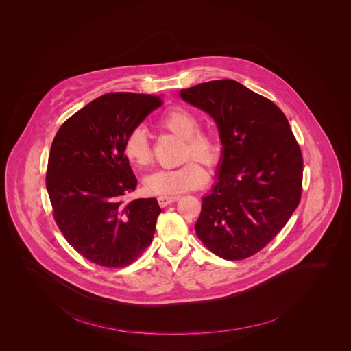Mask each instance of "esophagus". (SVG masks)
Masks as SVG:
<instances>
[{"mask_svg": "<svg viewBox=\"0 0 351 351\" xmlns=\"http://www.w3.org/2000/svg\"><path fill=\"white\" fill-rule=\"evenodd\" d=\"M179 199L178 195H160L157 198V201L160 203V207H166L171 203L176 202Z\"/></svg>", "mask_w": 351, "mask_h": 351, "instance_id": "1", "label": "esophagus"}]
</instances>
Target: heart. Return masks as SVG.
<instances>
[{
	"mask_svg": "<svg viewBox=\"0 0 351 351\" xmlns=\"http://www.w3.org/2000/svg\"><path fill=\"white\" fill-rule=\"evenodd\" d=\"M160 128L185 138V158H194L207 166H215L221 157V145L216 135L199 128L198 117L184 106L171 108L158 119ZM123 153L131 163L145 167L152 162V150L147 132L143 128H134L123 144ZM207 173L197 160H188L176 169L156 171L145 178V189L152 194L176 195L184 191L201 188Z\"/></svg>",
	"mask_w": 351,
	"mask_h": 351,
	"instance_id": "obj_1",
	"label": "heart"
}]
</instances>
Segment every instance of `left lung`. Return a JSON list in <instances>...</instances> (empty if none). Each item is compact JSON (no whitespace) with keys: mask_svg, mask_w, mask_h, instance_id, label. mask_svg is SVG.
Segmentation results:
<instances>
[{"mask_svg":"<svg viewBox=\"0 0 351 351\" xmlns=\"http://www.w3.org/2000/svg\"><path fill=\"white\" fill-rule=\"evenodd\" d=\"M180 96L215 119L223 144L216 184L202 198L195 233L225 260L255 255L301 199L304 160L287 117L234 80L193 86Z\"/></svg>","mask_w":351,"mask_h":351,"instance_id":"8db88e82","label":"left lung"}]
</instances>
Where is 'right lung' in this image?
<instances>
[{
  "mask_svg": "<svg viewBox=\"0 0 351 351\" xmlns=\"http://www.w3.org/2000/svg\"><path fill=\"white\" fill-rule=\"evenodd\" d=\"M163 104L160 96L112 93L68 118L53 138L46 173L53 215L68 243L104 267L134 263L150 245L156 198L126 202L138 180L123 144Z\"/></svg>",
  "mask_w": 351,
  "mask_h": 351,
  "instance_id": "right-lung-1",
  "label": "right lung"
}]
</instances>
